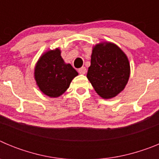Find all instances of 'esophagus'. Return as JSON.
I'll list each match as a JSON object with an SVG mask.
<instances>
[{
	"instance_id": "34e87169",
	"label": "esophagus",
	"mask_w": 159,
	"mask_h": 159,
	"mask_svg": "<svg viewBox=\"0 0 159 159\" xmlns=\"http://www.w3.org/2000/svg\"><path fill=\"white\" fill-rule=\"evenodd\" d=\"M78 71H79V73H80V74H82V75H84V74H85V73H86V71H87L86 67H81V68H80V69L78 70Z\"/></svg>"
}]
</instances>
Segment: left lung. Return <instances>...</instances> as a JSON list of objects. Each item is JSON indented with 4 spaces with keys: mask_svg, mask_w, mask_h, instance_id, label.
<instances>
[{
    "mask_svg": "<svg viewBox=\"0 0 159 159\" xmlns=\"http://www.w3.org/2000/svg\"><path fill=\"white\" fill-rule=\"evenodd\" d=\"M130 74L127 55L116 43L104 41L92 47L87 78L101 98L112 99L123 92Z\"/></svg>",
    "mask_w": 159,
    "mask_h": 159,
    "instance_id": "left-lung-1",
    "label": "left lung"
}]
</instances>
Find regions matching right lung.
I'll return each mask as SVG.
<instances>
[{
	"label": "right lung",
	"mask_w": 159,
	"mask_h": 159,
	"mask_svg": "<svg viewBox=\"0 0 159 159\" xmlns=\"http://www.w3.org/2000/svg\"><path fill=\"white\" fill-rule=\"evenodd\" d=\"M77 75L72 66L64 62L59 48L44 52L35 65L36 85L40 92L51 98L62 95Z\"/></svg>",
	"instance_id": "1"
}]
</instances>
